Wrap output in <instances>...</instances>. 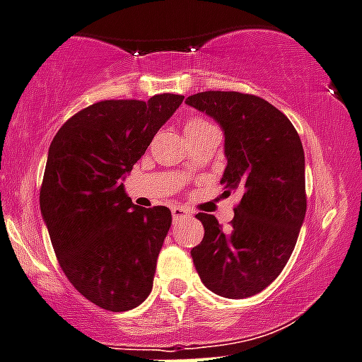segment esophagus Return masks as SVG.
Instances as JSON below:
<instances>
[{"label":"esophagus","mask_w":362,"mask_h":362,"mask_svg":"<svg viewBox=\"0 0 362 362\" xmlns=\"http://www.w3.org/2000/svg\"><path fill=\"white\" fill-rule=\"evenodd\" d=\"M190 216V211L185 208H181V206H172V218L174 220H183V218H188Z\"/></svg>","instance_id":"1"}]
</instances>
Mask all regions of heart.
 <instances>
[{"label": "heart", "mask_w": 362, "mask_h": 362, "mask_svg": "<svg viewBox=\"0 0 362 362\" xmlns=\"http://www.w3.org/2000/svg\"><path fill=\"white\" fill-rule=\"evenodd\" d=\"M185 135L192 136V135H197V133L204 132V129H208V127H213L211 124L208 122V120L201 119V117H190V119L185 120Z\"/></svg>", "instance_id": "obj_1"}]
</instances>
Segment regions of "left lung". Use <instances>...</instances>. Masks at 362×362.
<instances>
[{
    "label": "left lung",
    "instance_id": "1",
    "mask_svg": "<svg viewBox=\"0 0 362 362\" xmlns=\"http://www.w3.org/2000/svg\"><path fill=\"white\" fill-rule=\"evenodd\" d=\"M187 105L222 127L227 167L220 183L242 192L230 229L197 213L204 238L192 249L195 270L213 293L247 298L286 267L304 222L305 160L300 136L281 110L242 92H199Z\"/></svg>",
    "mask_w": 362,
    "mask_h": 362
}]
</instances>
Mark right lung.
Here are the masks:
<instances>
[{
	"mask_svg": "<svg viewBox=\"0 0 362 362\" xmlns=\"http://www.w3.org/2000/svg\"><path fill=\"white\" fill-rule=\"evenodd\" d=\"M183 99L95 103L72 115L49 146L40 211L54 254L72 286L106 311H129L153 290L170 209L135 206L122 179Z\"/></svg>",
	"mask_w": 362,
	"mask_h": 362,
	"instance_id": "add662e5",
	"label": "right lung"
}]
</instances>
